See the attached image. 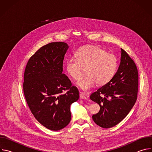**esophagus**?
<instances>
[{
  "label": "esophagus",
  "instance_id": "obj_1",
  "mask_svg": "<svg viewBox=\"0 0 152 152\" xmlns=\"http://www.w3.org/2000/svg\"><path fill=\"white\" fill-rule=\"evenodd\" d=\"M79 96H80V99H87L88 98V96L87 94L82 93V92H80Z\"/></svg>",
  "mask_w": 152,
  "mask_h": 152
}]
</instances>
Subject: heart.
<instances>
[{"label": "heart", "instance_id": "obj_1", "mask_svg": "<svg viewBox=\"0 0 152 152\" xmlns=\"http://www.w3.org/2000/svg\"><path fill=\"white\" fill-rule=\"evenodd\" d=\"M76 58H69L66 64V71L75 80L81 78L85 72L86 75L77 82L83 91H88L96 83L103 85L109 82L117 71L118 61L113 54L96 46H86L79 49Z\"/></svg>", "mask_w": 152, "mask_h": 152}]
</instances>
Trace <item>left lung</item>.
Masks as SVG:
<instances>
[{"mask_svg": "<svg viewBox=\"0 0 152 152\" xmlns=\"http://www.w3.org/2000/svg\"><path fill=\"white\" fill-rule=\"evenodd\" d=\"M138 72L136 64L121 49L117 72L107 83L92 93L90 99L98 103L100 111L92 117L103 128H110L121 121L134 106L138 90Z\"/></svg>", "mask_w": 152, "mask_h": 152, "instance_id": "1", "label": "left lung"}]
</instances>
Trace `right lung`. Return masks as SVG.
<instances>
[{
  "label": "right lung",
  "mask_w": 152,
  "mask_h": 152,
  "mask_svg": "<svg viewBox=\"0 0 152 152\" xmlns=\"http://www.w3.org/2000/svg\"><path fill=\"white\" fill-rule=\"evenodd\" d=\"M69 48L64 42L41 47L29 59L24 73L23 92L31 113L43 126L55 131L69 124L70 105L79 98L77 88L62 73Z\"/></svg>",
  "instance_id": "right-lung-1"
}]
</instances>
